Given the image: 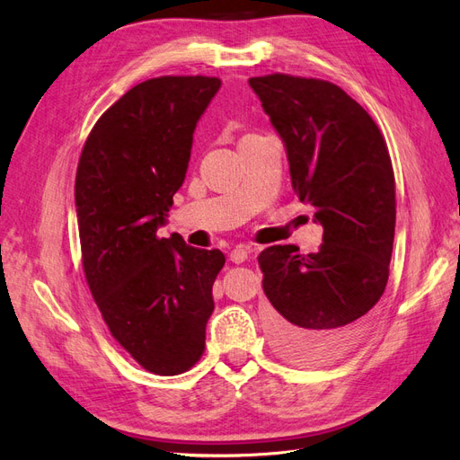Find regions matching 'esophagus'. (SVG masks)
<instances>
[{
  "mask_svg": "<svg viewBox=\"0 0 460 460\" xmlns=\"http://www.w3.org/2000/svg\"><path fill=\"white\" fill-rule=\"evenodd\" d=\"M253 249L252 247H245V245H238L235 249H232V253H230V261L232 262H235V264H242V262H245L247 261V257H249V253H252Z\"/></svg>",
  "mask_w": 460,
  "mask_h": 460,
  "instance_id": "obj_1",
  "label": "esophagus"
}]
</instances>
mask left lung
<instances>
[{
    "instance_id": "1",
    "label": "left lung",
    "mask_w": 460,
    "mask_h": 460,
    "mask_svg": "<svg viewBox=\"0 0 460 460\" xmlns=\"http://www.w3.org/2000/svg\"><path fill=\"white\" fill-rule=\"evenodd\" d=\"M282 137L291 186L324 228L316 253L259 255L276 349L301 365L338 360L363 338L394 252L395 176L380 128L340 86L289 75L249 78Z\"/></svg>"
}]
</instances>
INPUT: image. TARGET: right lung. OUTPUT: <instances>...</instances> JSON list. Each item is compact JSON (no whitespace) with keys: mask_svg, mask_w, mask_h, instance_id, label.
<instances>
[{"mask_svg":"<svg viewBox=\"0 0 460 460\" xmlns=\"http://www.w3.org/2000/svg\"><path fill=\"white\" fill-rule=\"evenodd\" d=\"M222 82L159 76L124 93L82 149L75 201L82 267L113 338L146 370L176 376L198 363L218 249L159 238L184 184L193 132Z\"/></svg>","mask_w":460,"mask_h":460,"instance_id":"add662e5","label":"right lung"}]
</instances>
